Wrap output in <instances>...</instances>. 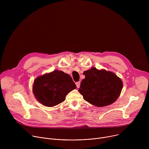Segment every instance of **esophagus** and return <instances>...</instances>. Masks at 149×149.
<instances>
[{"mask_svg":"<svg viewBox=\"0 0 149 149\" xmlns=\"http://www.w3.org/2000/svg\"><path fill=\"white\" fill-rule=\"evenodd\" d=\"M76 86H77V88H79V86H80V84H81V82L79 81V82H77L76 83Z\"/></svg>","mask_w":149,"mask_h":149,"instance_id":"34e87169","label":"esophagus"}]
</instances>
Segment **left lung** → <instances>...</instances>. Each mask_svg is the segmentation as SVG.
Instances as JSON below:
<instances>
[{"instance_id": "obj_1", "label": "left lung", "mask_w": 149, "mask_h": 149, "mask_svg": "<svg viewBox=\"0 0 149 149\" xmlns=\"http://www.w3.org/2000/svg\"><path fill=\"white\" fill-rule=\"evenodd\" d=\"M83 74L86 78L82 80L78 91L86 101L97 107H104L118 98L123 82L113 72L93 67Z\"/></svg>"}]
</instances>
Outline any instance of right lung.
<instances>
[{
	"label": "right lung",
	"mask_w": 149,
	"mask_h": 149,
	"mask_svg": "<svg viewBox=\"0 0 149 149\" xmlns=\"http://www.w3.org/2000/svg\"><path fill=\"white\" fill-rule=\"evenodd\" d=\"M75 88L76 85L68 74L55 70L37 77L33 93L39 102L50 107L65 101L68 93Z\"/></svg>",
	"instance_id": "add662e5"
}]
</instances>
